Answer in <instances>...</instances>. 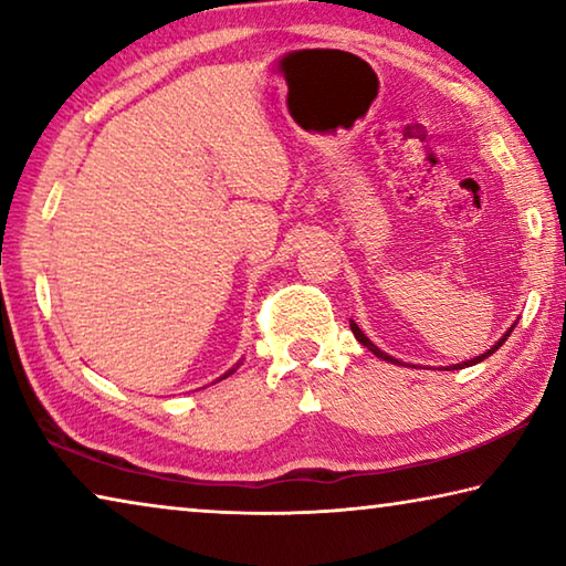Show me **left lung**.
Wrapping results in <instances>:
<instances>
[{
	"label": "left lung",
	"mask_w": 566,
	"mask_h": 566,
	"mask_svg": "<svg viewBox=\"0 0 566 566\" xmlns=\"http://www.w3.org/2000/svg\"><path fill=\"white\" fill-rule=\"evenodd\" d=\"M516 324V322H514ZM514 324H512V327L510 329H506L504 332V337L500 339V342H494L492 344V347L490 349H486L484 354H479V357H472V359H467V361H462V364H452V367H444V369H464V367H472V364H479V361H484L486 357H490V354H494L496 349H500L502 347V344L506 342V337H510V334H512V329H514ZM349 327H352V332H354V337H357V342L361 344V347H367L371 354H375V357H379V359H385V361H391V364H405V361H399V359H395V357H391V354H387V352H381L379 347H377V344L375 342H371L369 337H367V334H364L359 327H357V322H354V319H349ZM405 367H411V364H405Z\"/></svg>",
	"instance_id": "obj_1"
}]
</instances>
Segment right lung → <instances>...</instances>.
<instances>
[{
	"label": "right lung",
	"instance_id": "obj_1",
	"mask_svg": "<svg viewBox=\"0 0 566 566\" xmlns=\"http://www.w3.org/2000/svg\"><path fill=\"white\" fill-rule=\"evenodd\" d=\"M239 364H242V361H237V364H234V367H232V369H229V371H224V375H222V377H219V379H227L229 375H234V371H237V367H239ZM219 379H217V381H219Z\"/></svg>",
	"mask_w": 566,
	"mask_h": 566
}]
</instances>
